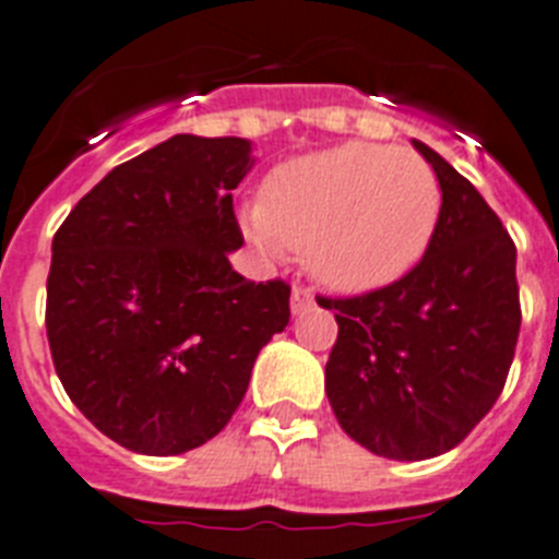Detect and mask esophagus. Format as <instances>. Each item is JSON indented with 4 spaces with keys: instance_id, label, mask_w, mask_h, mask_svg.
Returning a JSON list of instances; mask_svg holds the SVG:
<instances>
[{
    "instance_id": "1",
    "label": "esophagus",
    "mask_w": 559,
    "mask_h": 559,
    "mask_svg": "<svg viewBox=\"0 0 559 559\" xmlns=\"http://www.w3.org/2000/svg\"><path fill=\"white\" fill-rule=\"evenodd\" d=\"M312 304H316V298H312V293H309V289L293 287V298H289V307H293L295 316H298V312H307Z\"/></svg>"
}]
</instances>
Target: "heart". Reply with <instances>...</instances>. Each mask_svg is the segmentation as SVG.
I'll list each match as a JSON object with an SVG mask.
<instances>
[{
    "instance_id": "b5f03b06",
    "label": "heart",
    "mask_w": 559,
    "mask_h": 559,
    "mask_svg": "<svg viewBox=\"0 0 559 559\" xmlns=\"http://www.w3.org/2000/svg\"><path fill=\"white\" fill-rule=\"evenodd\" d=\"M440 207L438 176L415 150L349 142L272 170L243 229L264 255L301 247L323 287L369 293L424 258Z\"/></svg>"
}]
</instances>
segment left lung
<instances>
[{"label": "left lung", "instance_id": "left-lung-1", "mask_svg": "<svg viewBox=\"0 0 559 559\" xmlns=\"http://www.w3.org/2000/svg\"><path fill=\"white\" fill-rule=\"evenodd\" d=\"M443 207L424 258L403 278L335 309L326 397L341 429L392 461L454 449L506 386L520 335L518 250L475 185L424 142Z\"/></svg>", "mask_w": 559, "mask_h": 559}]
</instances>
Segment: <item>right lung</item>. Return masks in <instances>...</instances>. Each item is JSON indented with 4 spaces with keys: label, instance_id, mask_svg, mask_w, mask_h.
<instances>
[{
    "label": "right lung",
    "instance_id": "right-lung-1",
    "mask_svg": "<svg viewBox=\"0 0 559 559\" xmlns=\"http://www.w3.org/2000/svg\"><path fill=\"white\" fill-rule=\"evenodd\" d=\"M250 142L173 135L112 167L53 236L48 344L70 401L119 447L181 454L243 401L289 323V284L247 281L233 190Z\"/></svg>",
    "mask_w": 559,
    "mask_h": 559
}]
</instances>
